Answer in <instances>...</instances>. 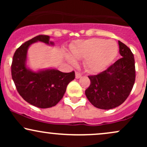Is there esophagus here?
Returning a JSON list of instances; mask_svg holds the SVG:
<instances>
[{
  "mask_svg": "<svg viewBox=\"0 0 147 147\" xmlns=\"http://www.w3.org/2000/svg\"><path fill=\"white\" fill-rule=\"evenodd\" d=\"M81 77H82V74H81L80 72H76V73H75V77H76V79L80 78Z\"/></svg>",
  "mask_w": 147,
  "mask_h": 147,
  "instance_id": "obj_1",
  "label": "esophagus"
}]
</instances>
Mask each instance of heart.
<instances>
[{"label":"heart","instance_id":"obj_1","mask_svg":"<svg viewBox=\"0 0 147 147\" xmlns=\"http://www.w3.org/2000/svg\"><path fill=\"white\" fill-rule=\"evenodd\" d=\"M117 50L115 41L97 38L80 41L71 48L73 56L77 59H85L86 67L92 72L105 68L117 55ZM67 59L70 63H76L72 55H67Z\"/></svg>","mask_w":147,"mask_h":147}]
</instances>
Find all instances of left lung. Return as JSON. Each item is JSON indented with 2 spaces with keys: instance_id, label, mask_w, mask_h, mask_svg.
Masks as SVG:
<instances>
[{
  "instance_id": "left-lung-1",
  "label": "left lung",
  "mask_w": 147,
  "mask_h": 147,
  "mask_svg": "<svg viewBox=\"0 0 147 147\" xmlns=\"http://www.w3.org/2000/svg\"><path fill=\"white\" fill-rule=\"evenodd\" d=\"M122 58L106 70L88 76L90 84L85 91L88 99L95 107L109 110L117 107L127 99L136 80L133 54L129 47L118 41Z\"/></svg>"
}]
</instances>
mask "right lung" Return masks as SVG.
Returning <instances> with one entry per match:
<instances>
[{
    "mask_svg": "<svg viewBox=\"0 0 147 147\" xmlns=\"http://www.w3.org/2000/svg\"><path fill=\"white\" fill-rule=\"evenodd\" d=\"M50 36L38 35L25 42L13 56L11 71L19 95L32 105L41 109L55 106L66 90L68 84L75 77L74 71L62 72L55 69L33 72L26 67L27 52L29 46L37 41L54 45Z\"/></svg>",
    "mask_w": 147,
    "mask_h": 147,
    "instance_id": "1",
    "label": "right lung"
}]
</instances>
